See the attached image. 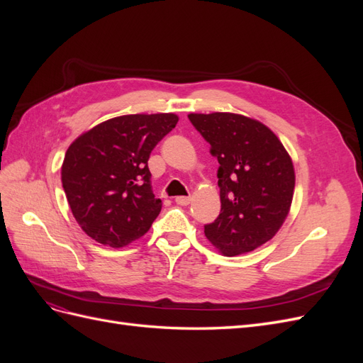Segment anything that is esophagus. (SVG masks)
Masks as SVG:
<instances>
[{
  "label": "esophagus",
  "mask_w": 363,
  "mask_h": 363,
  "mask_svg": "<svg viewBox=\"0 0 363 363\" xmlns=\"http://www.w3.org/2000/svg\"><path fill=\"white\" fill-rule=\"evenodd\" d=\"M175 203L180 206H188L191 203V196H175Z\"/></svg>",
  "instance_id": "esophagus-1"
}]
</instances>
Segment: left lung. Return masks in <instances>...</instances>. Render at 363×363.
I'll list each match as a JSON object with an SVG mask.
<instances>
[{
  "instance_id": "8db88e82",
  "label": "left lung",
  "mask_w": 363,
  "mask_h": 363,
  "mask_svg": "<svg viewBox=\"0 0 363 363\" xmlns=\"http://www.w3.org/2000/svg\"><path fill=\"white\" fill-rule=\"evenodd\" d=\"M218 159L221 213L204 235L221 255L268 242L286 221L295 189L294 163L274 131L239 113H189Z\"/></svg>"
}]
</instances>
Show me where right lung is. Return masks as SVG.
<instances>
[{"label":"right lung","instance_id":"right-lung-1","mask_svg":"<svg viewBox=\"0 0 363 363\" xmlns=\"http://www.w3.org/2000/svg\"><path fill=\"white\" fill-rule=\"evenodd\" d=\"M177 123L175 113L123 115L84 131L69 145L62 184L87 236L123 248L148 232L162 211L151 189L148 159Z\"/></svg>","mask_w":363,"mask_h":363}]
</instances>
